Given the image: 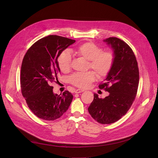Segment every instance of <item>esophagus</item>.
<instances>
[{
	"label": "esophagus",
	"instance_id": "1",
	"mask_svg": "<svg viewBox=\"0 0 158 158\" xmlns=\"http://www.w3.org/2000/svg\"><path fill=\"white\" fill-rule=\"evenodd\" d=\"M84 91V90H82V89H76L75 91V93L76 94H79V93H81Z\"/></svg>",
	"mask_w": 158,
	"mask_h": 158
}]
</instances>
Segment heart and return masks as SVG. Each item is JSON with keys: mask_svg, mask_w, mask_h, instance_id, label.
Here are the masks:
<instances>
[{"mask_svg": "<svg viewBox=\"0 0 158 158\" xmlns=\"http://www.w3.org/2000/svg\"><path fill=\"white\" fill-rule=\"evenodd\" d=\"M76 53L78 56L89 60L88 68L92 69L98 77H105L109 75L114 66L116 55L112 51H103V49L92 42H85L76 49ZM60 70L63 73L69 72L72 66V56L67 51L62 52L57 59ZM96 79L93 71L77 73L71 75L69 82L73 85L87 88Z\"/></svg>", "mask_w": 158, "mask_h": 158, "instance_id": "heart-1", "label": "heart"}]
</instances>
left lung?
Listing matches in <instances>:
<instances>
[{"label":"left lung","instance_id":"8db88e82","mask_svg":"<svg viewBox=\"0 0 158 158\" xmlns=\"http://www.w3.org/2000/svg\"><path fill=\"white\" fill-rule=\"evenodd\" d=\"M104 41L110 45L116 55L111 71L99 85L109 95L101 99L94 93L88 111L97 122L109 124L119 120L131 107L138 92L139 73L136 56L127 44L117 37Z\"/></svg>","mask_w":158,"mask_h":158}]
</instances>
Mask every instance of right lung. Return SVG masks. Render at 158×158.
Wrapping results in <instances>:
<instances>
[{
	"instance_id": "1",
	"label": "right lung",
	"mask_w": 158,
	"mask_h": 158,
	"mask_svg": "<svg viewBox=\"0 0 158 158\" xmlns=\"http://www.w3.org/2000/svg\"><path fill=\"white\" fill-rule=\"evenodd\" d=\"M75 42L59 35H48L32 45L22 60L21 93L30 110L41 119L54 121L59 118L73 101V96L68 91L60 95L54 94L51 84L58 81L59 56Z\"/></svg>"
}]
</instances>
